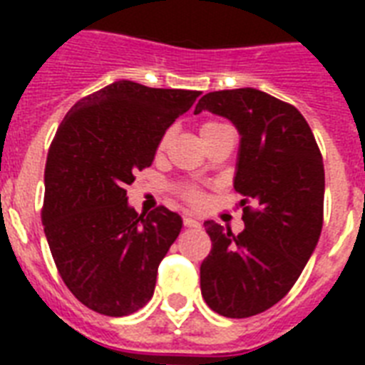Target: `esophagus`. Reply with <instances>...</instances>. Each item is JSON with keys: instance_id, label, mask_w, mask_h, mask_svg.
<instances>
[{"instance_id": "obj_1", "label": "esophagus", "mask_w": 365, "mask_h": 365, "mask_svg": "<svg viewBox=\"0 0 365 365\" xmlns=\"http://www.w3.org/2000/svg\"><path fill=\"white\" fill-rule=\"evenodd\" d=\"M183 225H185V227H193V229L200 227V223L197 222L195 217H191V216H185V217H183Z\"/></svg>"}]
</instances>
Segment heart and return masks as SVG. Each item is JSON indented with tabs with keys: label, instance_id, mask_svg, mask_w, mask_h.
<instances>
[{
	"label": "heart",
	"instance_id": "b5f03b06",
	"mask_svg": "<svg viewBox=\"0 0 365 365\" xmlns=\"http://www.w3.org/2000/svg\"><path fill=\"white\" fill-rule=\"evenodd\" d=\"M222 126H227V125H222V123H216V121H208L202 125V128H200V134L205 136V134H208V132L217 130V128H222ZM166 142H168V134H166V136H163V140H160V143H159V148L160 149L165 148ZM187 199L193 200V202H199V193H197V191H187Z\"/></svg>",
	"mask_w": 365,
	"mask_h": 365
}]
</instances>
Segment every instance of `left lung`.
<instances>
[{
	"label": "left lung",
	"mask_w": 365,
	"mask_h": 365,
	"mask_svg": "<svg viewBox=\"0 0 365 365\" xmlns=\"http://www.w3.org/2000/svg\"><path fill=\"white\" fill-rule=\"evenodd\" d=\"M205 110L229 119L240 134L235 189L244 197V231L233 235L205 222L212 250L200 265V292L217 314L248 318L288 294L317 248L322 155L305 117L257 88L205 94L195 113Z\"/></svg>",
	"instance_id": "1"
}]
</instances>
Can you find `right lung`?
Listing matches in <instances>:
<instances>
[{"label":"right lung","mask_w":365,"mask_h":365,"mask_svg":"<svg viewBox=\"0 0 365 365\" xmlns=\"http://www.w3.org/2000/svg\"><path fill=\"white\" fill-rule=\"evenodd\" d=\"M199 96L115 81L79 100L56 130L45 165V237L66 286L100 314L128 317L153 297L183 222L165 206L138 214L126 185Z\"/></svg>","instance_id":"right-lung-1"}]
</instances>
